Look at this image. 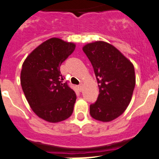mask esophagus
Returning <instances> with one entry per match:
<instances>
[{
	"mask_svg": "<svg viewBox=\"0 0 159 159\" xmlns=\"http://www.w3.org/2000/svg\"><path fill=\"white\" fill-rule=\"evenodd\" d=\"M83 88H84V85H83V84H80V85L78 86V89L80 92H82L83 91Z\"/></svg>",
	"mask_w": 159,
	"mask_h": 159,
	"instance_id": "esophagus-1",
	"label": "esophagus"
}]
</instances>
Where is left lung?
Masks as SVG:
<instances>
[{
  "instance_id": "left-lung-1",
  "label": "left lung",
  "mask_w": 159,
  "mask_h": 159,
  "mask_svg": "<svg viewBox=\"0 0 159 159\" xmlns=\"http://www.w3.org/2000/svg\"><path fill=\"white\" fill-rule=\"evenodd\" d=\"M83 51L92 63L99 94L90 115L101 122L120 116L131 100L135 86L134 65L116 47L104 41L87 43Z\"/></svg>"
}]
</instances>
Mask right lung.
Returning <instances> with one entry per match:
<instances>
[{"label":"right lung","instance_id":"obj_1","mask_svg":"<svg viewBox=\"0 0 159 159\" xmlns=\"http://www.w3.org/2000/svg\"><path fill=\"white\" fill-rule=\"evenodd\" d=\"M75 48L74 43L51 38L36 48L22 65L20 84L26 99L36 116L49 123L64 121L73 112L76 95L63 81L60 67Z\"/></svg>","mask_w":159,"mask_h":159}]
</instances>
